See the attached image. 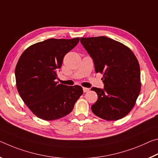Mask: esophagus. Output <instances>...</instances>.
Masks as SVG:
<instances>
[{"label": "esophagus", "mask_w": 158, "mask_h": 158, "mask_svg": "<svg viewBox=\"0 0 158 158\" xmlns=\"http://www.w3.org/2000/svg\"><path fill=\"white\" fill-rule=\"evenodd\" d=\"M89 91V88H87V87H83V92H87Z\"/></svg>", "instance_id": "1"}]
</instances>
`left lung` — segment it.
<instances>
[{"label":"left lung","mask_w":158,"mask_h":158,"mask_svg":"<svg viewBox=\"0 0 158 158\" xmlns=\"http://www.w3.org/2000/svg\"><path fill=\"white\" fill-rule=\"evenodd\" d=\"M81 42L92 58L96 73L103 74V89H91L98 95L92 112L103 120H120L132 109L141 91L137 59L128 47L106 36L81 38Z\"/></svg>","instance_id":"obj_1"}]
</instances>
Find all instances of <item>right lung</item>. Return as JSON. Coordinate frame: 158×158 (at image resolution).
Segmentation results:
<instances>
[{
	"label": "right lung",
	"mask_w": 158,
	"mask_h": 158,
	"mask_svg": "<svg viewBox=\"0 0 158 158\" xmlns=\"http://www.w3.org/2000/svg\"><path fill=\"white\" fill-rule=\"evenodd\" d=\"M80 38H51L31 45L22 54L15 68L17 91L38 118L54 120L71 112L83 93L79 85L59 84L56 71Z\"/></svg>",
	"instance_id": "obj_1"
}]
</instances>
